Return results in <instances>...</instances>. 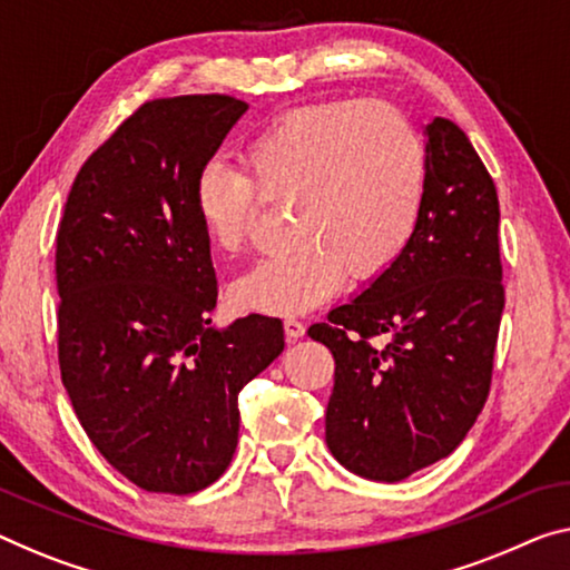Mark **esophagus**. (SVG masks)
<instances>
[{"label":"esophagus","mask_w":570,"mask_h":570,"mask_svg":"<svg viewBox=\"0 0 570 570\" xmlns=\"http://www.w3.org/2000/svg\"><path fill=\"white\" fill-rule=\"evenodd\" d=\"M283 326H285V336L287 338H301L303 334H305V323L303 321H297V318H293V315H291V318H285V323H283Z\"/></svg>","instance_id":"obj_1"}]
</instances>
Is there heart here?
<instances>
[{
  "mask_svg": "<svg viewBox=\"0 0 570 570\" xmlns=\"http://www.w3.org/2000/svg\"><path fill=\"white\" fill-rule=\"evenodd\" d=\"M247 175L222 160L196 180V216L214 247L236 252L259 200L291 204L293 249L236 279L257 313H303L352 279L382 275L413 239L425 198V150L413 125L380 101L301 109L244 150Z\"/></svg>",
  "mask_w": 570,
  "mask_h": 570,
  "instance_id": "b5f03b06",
  "label": "heart"
}]
</instances>
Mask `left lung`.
I'll list each match as a JSON object with an SVG mask.
<instances>
[{"label": "left lung", "instance_id": "8db88e82", "mask_svg": "<svg viewBox=\"0 0 570 570\" xmlns=\"http://www.w3.org/2000/svg\"><path fill=\"white\" fill-rule=\"evenodd\" d=\"M425 198L405 252L313 323L336 358L326 443L341 466L402 481L456 449L484 407L504 308L499 198L474 145L435 117ZM387 335L384 350L368 344Z\"/></svg>", "mask_w": 570, "mask_h": 570}]
</instances>
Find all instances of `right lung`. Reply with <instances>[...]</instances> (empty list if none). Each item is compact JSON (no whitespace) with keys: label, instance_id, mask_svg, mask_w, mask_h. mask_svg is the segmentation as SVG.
Instances as JSON below:
<instances>
[{"label":"right lung","instance_id":"1","mask_svg":"<svg viewBox=\"0 0 570 570\" xmlns=\"http://www.w3.org/2000/svg\"><path fill=\"white\" fill-rule=\"evenodd\" d=\"M249 107L222 94L135 111L78 170L58 229V362L86 435L145 492L194 494L239 441V392L283 321L212 323L216 273L196 180Z\"/></svg>","mask_w":570,"mask_h":570}]
</instances>
